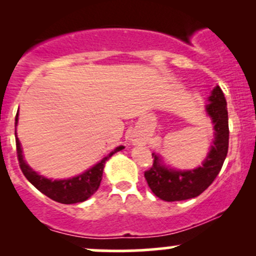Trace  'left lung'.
I'll return each mask as SVG.
<instances>
[{"label": "left lung", "instance_id": "1", "mask_svg": "<svg viewBox=\"0 0 256 256\" xmlns=\"http://www.w3.org/2000/svg\"><path fill=\"white\" fill-rule=\"evenodd\" d=\"M210 102L206 110L212 118L216 138L204 165L190 171H176L167 168L158 155L152 154L154 164L144 172V177L152 192L164 201H183L201 195L222 170L228 150V116L224 92L219 86L213 89Z\"/></svg>", "mask_w": 256, "mask_h": 256}]
</instances>
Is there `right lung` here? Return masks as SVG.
<instances>
[{
	"label": "right lung",
	"instance_id": "1",
	"mask_svg": "<svg viewBox=\"0 0 256 256\" xmlns=\"http://www.w3.org/2000/svg\"><path fill=\"white\" fill-rule=\"evenodd\" d=\"M16 122H18V113L16 116ZM16 143L19 166L22 168V173H24L26 179L37 190H40L44 195L48 196L49 198L64 204H78V202H83L85 200L89 198L94 192H96V190L98 189L100 183L102 180L104 162L112 155L116 154V152L122 150L125 148L124 146H120L118 148H116L110 155L102 158L98 165H95L89 171L84 172L83 174L78 176V177L64 179V180H52V179L44 178L43 176L37 174L31 167H28V164L25 162L24 158H22V146H20V142L18 140V137L16 138Z\"/></svg>",
	"mask_w": 256,
	"mask_h": 256
}]
</instances>
